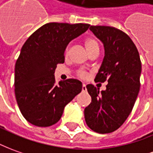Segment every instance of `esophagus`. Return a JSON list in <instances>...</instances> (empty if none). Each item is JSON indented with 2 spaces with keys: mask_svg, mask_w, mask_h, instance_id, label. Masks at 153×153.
I'll use <instances>...</instances> for the list:
<instances>
[{
  "mask_svg": "<svg viewBox=\"0 0 153 153\" xmlns=\"http://www.w3.org/2000/svg\"><path fill=\"white\" fill-rule=\"evenodd\" d=\"M87 90V87H86V84H82V91H86Z\"/></svg>",
  "mask_w": 153,
  "mask_h": 153,
  "instance_id": "obj_1",
  "label": "esophagus"
}]
</instances>
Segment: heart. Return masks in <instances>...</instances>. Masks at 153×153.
Wrapping results in <instances>:
<instances>
[{
  "label": "heart",
  "mask_w": 153,
  "mask_h": 153,
  "mask_svg": "<svg viewBox=\"0 0 153 153\" xmlns=\"http://www.w3.org/2000/svg\"><path fill=\"white\" fill-rule=\"evenodd\" d=\"M85 46L87 48L88 53H91L94 51H98L99 48H100V44H99V42L96 38H93V37H89L85 40ZM69 51H70V46H68L66 48V51H65V54L66 56L69 54ZM79 76L81 77H86L87 76V72L85 71L80 70L78 71L77 72Z\"/></svg>",
  "instance_id": "obj_1"
}]
</instances>
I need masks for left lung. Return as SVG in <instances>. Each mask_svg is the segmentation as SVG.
<instances>
[{
    "label": "left lung",
    "mask_w": 153,
    "mask_h": 153,
    "mask_svg": "<svg viewBox=\"0 0 153 153\" xmlns=\"http://www.w3.org/2000/svg\"><path fill=\"white\" fill-rule=\"evenodd\" d=\"M90 30L105 49L95 82L108 84L102 91L92 84L87 86L91 102L84 110L85 120L92 131L110 133L123 125L133 108L140 90L142 63L135 44L123 30L106 26H91Z\"/></svg>",
    "instance_id": "obj_1"
}]
</instances>
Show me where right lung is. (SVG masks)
<instances>
[{"mask_svg": "<svg viewBox=\"0 0 153 153\" xmlns=\"http://www.w3.org/2000/svg\"><path fill=\"white\" fill-rule=\"evenodd\" d=\"M89 24L50 22L30 35L22 46L15 66V95L27 122L50 127L62 116L64 108L82 89L76 79L55 80L58 63L71 40L84 33Z\"/></svg>", "mask_w": 153, "mask_h": 153, "instance_id": "obj_1", "label": "right lung"}]
</instances>
